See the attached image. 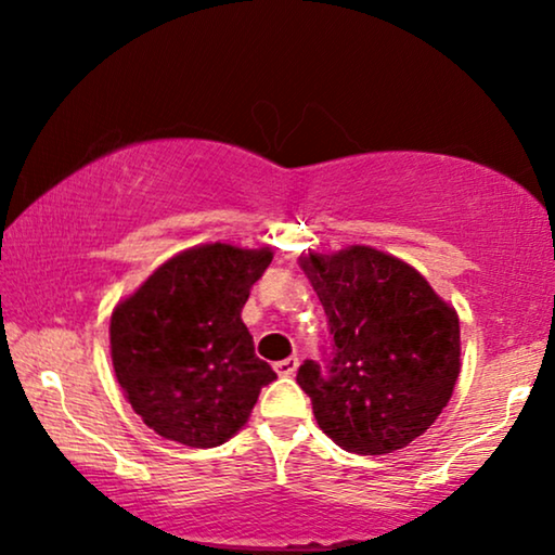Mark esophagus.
Masks as SVG:
<instances>
[{"label":"esophagus","instance_id":"obj_1","mask_svg":"<svg viewBox=\"0 0 555 555\" xmlns=\"http://www.w3.org/2000/svg\"><path fill=\"white\" fill-rule=\"evenodd\" d=\"M298 366H300V361L295 359V356H291V359L278 361V363H275V371H278L280 376H293L295 371H298Z\"/></svg>","mask_w":555,"mask_h":555}]
</instances>
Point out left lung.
<instances>
[{"mask_svg": "<svg viewBox=\"0 0 555 555\" xmlns=\"http://www.w3.org/2000/svg\"><path fill=\"white\" fill-rule=\"evenodd\" d=\"M331 328L325 366L298 384L325 435L356 454L401 450L424 435L460 376V318L412 264L353 245L300 257Z\"/></svg>", "mask_w": 555, "mask_h": 555, "instance_id": "1", "label": "left lung"}]
</instances>
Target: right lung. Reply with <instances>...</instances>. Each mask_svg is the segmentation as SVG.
<instances>
[{
  "mask_svg": "<svg viewBox=\"0 0 555 555\" xmlns=\"http://www.w3.org/2000/svg\"><path fill=\"white\" fill-rule=\"evenodd\" d=\"M270 247L224 242L166 260L111 315L113 371L143 424L186 447H219L278 374L255 356L242 308Z\"/></svg>",
  "mask_w": 555,
  "mask_h": 555,
  "instance_id": "1",
  "label": "right lung"
}]
</instances>
